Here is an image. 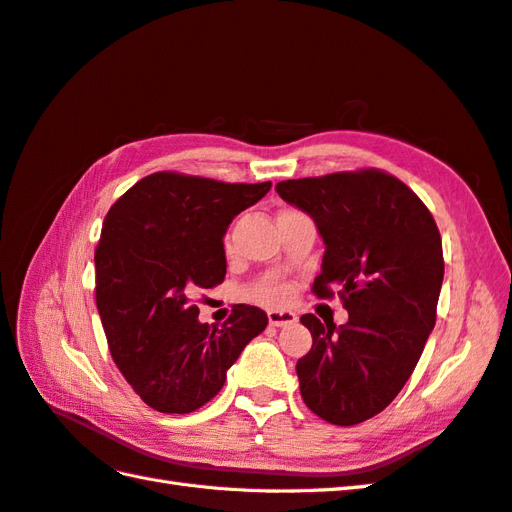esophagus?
I'll return each instance as SVG.
<instances>
[{
  "instance_id": "obj_1",
  "label": "esophagus",
  "mask_w": 512,
  "mask_h": 512,
  "mask_svg": "<svg viewBox=\"0 0 512 512\" xmlns=\"http://www.w3.org/2000/svg\"><path fill=\"white\" fill-rule=\"evenodd\" d=\"M267 317H269L271 326H276V328L291 326V323L297 321V315L291 313V310H269Z\"/></svg>"
}]
</instances>
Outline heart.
Instances as JSON below:
<instances>
[{"mask_svg":"<svg viewBox=\"0 0 512 512\" xmlns=\"http://www.w3.org/2000/svg\"><path fill=\"white\" fill-rule=\"evenodd\" d=\"M247 295L258 304L276 308V306H284L286 302H289L291 295H293V289H291L289 282L269 280V282H263V284H256Z\"/></svg>","mask_w":512,"mask_h":512,"instance_id":"b5f03b06","label":"heart"}]
</instances>
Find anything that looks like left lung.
<instances>
[{
    "instance_id": "obj_1",
    "label": "left lung",
    "mask_w": 512,
    "mask_h": 512,
    "mask_svg": "<svg viewBox=\"0 0 512 512\" xmlns=\"http://www.w3.org/2000/svg\"><path fill=\"white\" fill-rule=\"evenodd\" d=\"M276 191L313 217L326 245L313 293L332 297L336 286L350 313L339 328L302 317L313 347L297 360L299 391L321 419L356 426L395 400L434 328L445 269L439 228L380 169L284 180Z\"/></svg>"
}]
</instances>
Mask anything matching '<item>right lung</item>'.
I'll return each mask as SVG.
<instances>
[{"label": "right lung", "instance_id": "1", "mask_svg": "<svg viewBox=\"0 0 512 512\" xmlns=\"http://www.w3.org/2000/svg\"><path fill=\"white\" fill-rule=\"evenodd\" d=\"M271 182L230 184L158 171L110 206L95 249V299L123 378L158 413L186 415L221 391L265 310L236 304L217 330L191 293L226 278L223 234Z\"/></svg>", "mask_w": 512, "mask_h": 512}]
</instances>
